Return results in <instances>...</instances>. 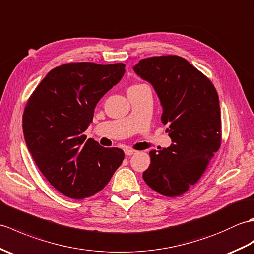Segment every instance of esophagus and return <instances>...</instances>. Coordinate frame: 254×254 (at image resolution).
I'll use <instances>...</instances> for the list:
<instances>
[{"label":"esophagus","mask_w":254,"mask_h":254,"mask_svg":"<svg viewBox=\"0 0 254 254\" xmlns=\"http://www.w3.org/2000/svg\"><path fill=\"white\" fill-rule=\"evenodd\" d=\"M124 151H125V154H126L127 156H130V155L134 154V153H136V152H137L136 150H133V149H131V148H126Z\"/></svg>","instance_id":"1"}]
</instances>
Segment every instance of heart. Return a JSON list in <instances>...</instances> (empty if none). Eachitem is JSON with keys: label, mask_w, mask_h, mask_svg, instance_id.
Masks as SVG:
<instances>
[{"label": "heart", "mask_w": 254, "mask_h": 254, "mask_svg": "<svg viewBox=\"0 0 254 254\" xmlns=\"http://www.w3.org/2000/svg\"><path fill=\"white\" fill-rule=\"evenodd\" d=\"M134 86H136V84H134Z\"/></svg>", "instance_id": "b5f03b06"}]
</instances>
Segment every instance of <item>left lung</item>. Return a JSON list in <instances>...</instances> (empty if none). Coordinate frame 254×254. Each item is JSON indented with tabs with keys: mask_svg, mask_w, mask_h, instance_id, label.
<instances>
[{
	"mask_svg": "<svg viewBox=\"0 0 254 254\" xmlns=\"http://www.w3.org/2000/svg\"><path fill=\"white\" fill-rule=\"evenodd\" d=\"M134 71L154 87L161 100V121L168 126L170 148L150 152L143 172L150 188L180 196L199 182L222 143V118L212 81L178 55L142 59Z\"/></svg>",
	"mask_w": 254,
	"mask_h": 254,
	"instance_id": "8db88e82",
	"label": "left lung"
}]
</instances>
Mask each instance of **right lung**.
<instances>
[{
	"label": "right lung",
	"mask_w": 254,
	"mask_h": 254,
	"mask_svg": "<svg viewBox=\"0 0 254 254\" xmlns=\"http://www.w3.org/2000/svg\"><path fill=\"white\" fill-rule=\"evenodd\" d=\"M125 74V64L91 62L55 67L31 93L22 115L28 150L53 187L70 199L102 190L125 157L83 132L100 99Z\"/></svg>",
	"instance_id": "right-lung-1"
}]
</instances>
